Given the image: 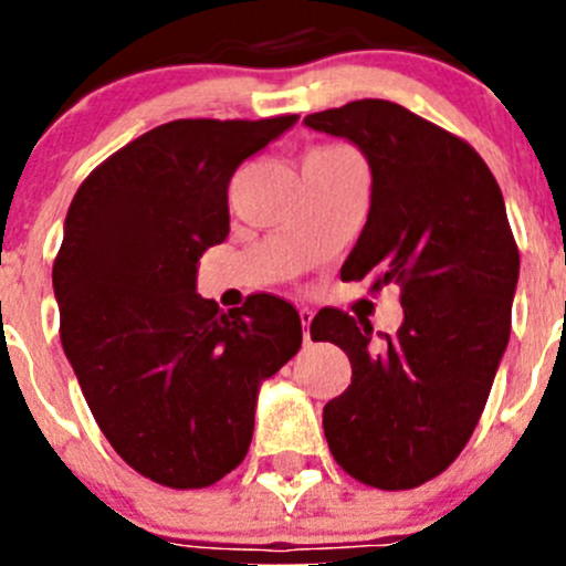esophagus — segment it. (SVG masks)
I'll use <instances>...</instances> for the list:
<instances>
[{
	"instance_id": "esophagus-1",
	"label": "esophagus",
	"mask_w": 566,
	"mask_h": 566,
	"mask_svg": "<svg viewBox=\"0 0 566 566\" xmlns=\"http://www.w3.org/2000/svg\"><path fill=\"white\" fill-rule=\"evenodd\" d=\"M301 325H304V342L312 345V334H310V323H312V310H301Z\"/></svg>"
}]
</instances>
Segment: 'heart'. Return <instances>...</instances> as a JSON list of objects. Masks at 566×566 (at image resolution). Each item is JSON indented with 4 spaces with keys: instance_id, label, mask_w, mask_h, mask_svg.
<instances>
[{
    "instance_id": "1",
    "label": "heart",
    "mask_w": 566,
    "mask_h": 566,
    "mask_svg": "<svg viewBox=\"0 0 566 566\" xmlns=\"http://www.w3.org/2000/svg\"><path fill=\"white\" fill-rule=\"evenodd\" d=\"M315 150H323V153H353V150H347V147H315Z\"/></svg>"
}]
</instances>
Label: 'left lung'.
I'll return each instance as SVG.
<instances>
[{
    "label": "left lung",
    "instance_id": "8db88e82",
    "mask_svg": "<svg viewBox=\"0 0 566 566\" xmlns=\"http://www.w3.org/2000/svg\"><path fill=\"white\" fill-rule=\"evenodd\" d=\"M345 136L373 169L367 224L342 265L345 282L399 287L397 334L323 310L312 339L334 342L350 386L323 408L334 460L358 482L410 490L447 471L471 438L512 328L521 254L488 164L460 136L391 101L310 114Z\"/></svg>",
    "mask_w": 566,
    "mask_h": 566
}]
</instances>
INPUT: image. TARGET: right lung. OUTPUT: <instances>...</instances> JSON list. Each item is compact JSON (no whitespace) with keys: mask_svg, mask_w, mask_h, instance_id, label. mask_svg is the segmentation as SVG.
<instances>
[{"mask_svg":"<svg viewBox=\"0 0 566 566\" xmlns=\"http://www.w3.org/2000/svg\"><path fill=\"white\" fill-rule=\"evenodd\" d=\"M172 119L119 147L78 186L54 260L60 339L101 432L136 473L216 484L247 458L256 389L301 347L271 293L221 312L197 262L230 235V180L295 123Z\"/></svg>","mask_w":566,"mask_h":566,"instance_id":"1","label":"right lung"}]
</instances>
